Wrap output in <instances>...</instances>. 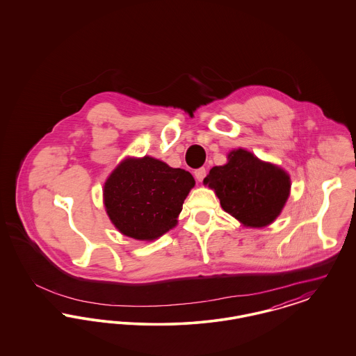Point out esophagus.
I'll return each mask as SVG.
<instances>
[{
    "label": "esophagus",
    "instance_id": "esophagus-1",
    "mask_svg": "<svg viewBox=\"0 0 356 356\" xmlns=\"http://www.w3.org/2000/svg\"><path fill=\"white\" fill-rule=\"evenodd\" d=\"M207 176V170L205 168H199L195 170V177L197 181H203L204 177Z\"/></svg>",
    "mask_w": 356,
    "mask_h": 356
}]
</instances>
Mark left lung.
Returning a JSON list of instances; mask_svg holds the SVG:
<instances>
[{
    "mask_svg": "<svg viewBox=\"0 0 356 356\" xmlns=\"http://www.w3.org/2000/svg\"><path fill=\"white\" fill-rule=\"evenodd\" d=\"M224 165L213 167L203 180L215 191L221 208L243 224L263 228L282 213L291 192V177L276 164L238 148Z\"/></svg>",
    "mask_w": 356,
    "mask_h": 356,
    "instance_id": "obj_1",
    "label": "left lung"
}]
</instances>
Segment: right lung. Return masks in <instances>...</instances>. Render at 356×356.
<instances>
[{
  "mask_svg": "<svg viewBox=\"0 0 356 356\" xmlns=\"http://www.w3.org/2000/svg\"><path fill=\"white\" fill-rule=\"evenodd\" d=\"M195 179L151 156L125 157L104 183L106 215L124 236L153 241L177 225Z\"/></svg>",
  "mask_w": 356,
  "mask_h": 356,
  "instance_id": "right-lung-1",
  "label": "right lung"
}]
</instances>
